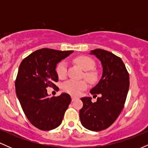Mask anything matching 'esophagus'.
Returning a JSON list of instances; mask_svg holds the SVG:
<instances>
[{
    "label": "esophagus",
    "instance_id": "34e87169",
    "mask_svg": "<svg viewBox=\"0 0 148 148\" xmlns=\"http://www.w3.org/2000/svg\"><path fill=\"white\" fill-rule=\"evenodd\" d=\"M76 99H77V98L75 97H73V96L72 97V101H74Z\"/></svg>",
    "mask_w": 148,
    "mask_h": 148
}]
</instances>
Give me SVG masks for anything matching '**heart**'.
I'll list each match as a JSON object with an SVG mask.
<instances>
[{"mask_svg":"<svg viewBox=\"0 0 148 148\" xmlns=\"http://www.w3.org/2000/svg\"><path fill=\"white\" fill-rule=\"evenodd\" d=\"M76 64L81 67L83 70L86 71L84 76L90 83H95L97 80V74L94 70L95 61L91 58L87 56H79L74 58L73 60ZM57 75L60 79H63L67 74V65L64 61H61L57 64L56 69ZM87 88V83L85 81H75L69 80L62 84V90L74 96H78L81 92Z\"/></svg>","mask_w":148,"mask_h":148,"instance_id":"obj_1","label":"heart"}]
</instances>
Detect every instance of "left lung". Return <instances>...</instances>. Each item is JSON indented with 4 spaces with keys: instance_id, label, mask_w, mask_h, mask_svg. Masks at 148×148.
I'll use <instances>...</instances> for the list:
<instances>
[{
    "instance_id": "left-lung-1",
    "label": "left lung",
    "mask_w": 148,
    "mask_h": 148,
    "mask_svg": "<svg viewBox=\"0 0 148 148\" xmlns=\"http://www.w3.org/2000/svg\"><path fill=\"white\" fill-rule=\"evenodd\" d=\"M90 54L102 64V76L90 90L92 95L100 97L94 103L91 97L81 98L84 106L79 116L85 128L99 132L111 126L121 113L130 88V75L122 59L111 52L96 49Z\"/></svg>"
}]
</instances>
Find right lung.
I'll use <instances>...</instances> for the list:
<instances>
[{
  "label": "right lung",
  "instance_id": "add662e5",
  "mask_svg": "<svg viewBox=\"0 0 148 148\" xmlns=\"http://www.w3.org/2000/svg\"><path fill=\"white\" fill-rule=\"evenodd\" d=\"M72 53L73 51L39 49L20 64L15 81L16 95L25 116L39 130L49 131L58 127L71 102L67 93L49 97L47 88L56 87L57 64Z\"/></svg>",
  "mask_w": 148,
  "mask_h": 148
}]
</instances>
